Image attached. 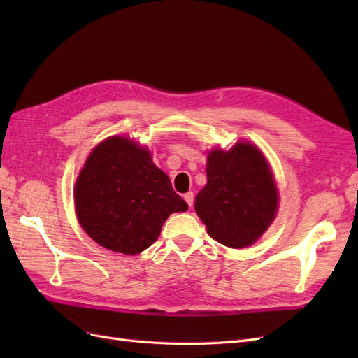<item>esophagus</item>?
Listing matches in <instances>:
<instances>
[{"label": "esophagus", "mask_w": 358, "mask_h": 358, "mask_svg": "<svg viewBox=\"0 0 358 358\" xmlns=\"http://www.w3.org/2000/svg\"><path fill=\"white\" fill-rule=\"evenodd\" d=\"M183 200H185V201L188 203L189 208H192V204H194V194H192V192H187V194H183Z\"/></svg>", "instance_id": "esophagus-1"}]
</instances>
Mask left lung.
Returning <instances> with one entry per match:
<instances>
[{"mask_svg": "<svg viewBox=\"0 0 358 358\" xmlns=\"http://www.w3.org/2000/svg\"><path fill=\"white\" fill-rule=\"evenodd\" d=\"M206 175L208 183L194 208L209 236L230 248L252 245L273 222L279 203L262 150L249 142H237L230 150L212 149Z\"/></svg>", "mask_w": 358, "mask_h": 358, "instance_id": "left-lung-1", "label": "left lung"}]
</instances>
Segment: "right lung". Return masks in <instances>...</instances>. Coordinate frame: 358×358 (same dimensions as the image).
Returning <instances> with one entry per match:
<instances>
[{
    "label": "right lung",
    "instance_id": "obj_1",
    "mask_svg": "<svg viewBox=\"0 0 358 358\" xmlns=\"http://www.w3.org/2000/svg\"><path fill=\"white\" fill-rule=\"evenodd\" d=\"M74 203L86 234L125 255L145 251L171 213L188 209L149 149L121 136L92 149L76 180Z\"/></svg>",
    "mask_w": 358,
    "mask_h": 358
}]
</instances>
